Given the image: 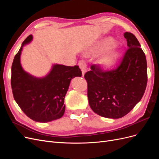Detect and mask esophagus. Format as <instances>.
I'll use <instances>...</instances> for the list:
<instances>
[{"label":"esophagus","mask_w":159,"mask_h":159,"mask_svg":"<svg viewBox=\"0 0 159 159\" xmlns=\"http://www.w3.org/2000/svg\"><path fill=\"white\" fill-rule=\"evenodd\" d=\"M79 66H80L81 71H82V74L84 75L85 72L86 71V70H87V65H86V63L85 62V61L83 60H80L79 61Z\"/></svg>","instance_id":"esophagus-1"}]
</instances>
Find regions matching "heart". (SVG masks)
<instances>
[{"mask_svg":"<svg viewBox=\"0 0 159 159\" xmlns=\"http://www.w3.org/2000/svg\"><path fill=\"white\" fill-rule=\"evenodd\" d=\"M115 44V41L112 38H107L97 43L90 50L88 54L95 56L101 54L105 50L112 46ZM119 52L115 50H111L105 53L98 60V63L104 68H107L112 66L119 57Z\"/></svg>","mask_w":159,"mask_h":159,"instance_id":"b5f03b06","label":"heart"}]
</instances>
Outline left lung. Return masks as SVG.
Wrapping results in <instances>:
<instances>
[{
    "label": "left lung",
    "instance_id": "1",
    "mask_svg": "<svg viewBox=\"0 0 159 159\" xmlns=\"http://www.w3.org/2000/svg\"><path fill=\"white\" fill-rule=\"evenodd\" d=\"M129 48L116 68L105 71L91 65L85 74L89 106L100 116L119 119L129 113L140 102L147 84L145 53L137 38L125 32Z\"/></svg>",
    "mask_w": 159,
    "mask_h": 159
}]
</instances>
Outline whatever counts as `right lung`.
I'll list each match as a JSON object with an SVG mask.
<instances>
[{"label":"right lung","instance_id":"1","mask_svg":"<svg viewBox=\"0 0 159 159\" xmlns=\"http://www.w3.org/2000/svg\"><path fill=\"white\" fill-rule=\"evenodd\" d=\"M28 36L14 56L11 68V87L14 100L22 111L33 121L46 123L61 118L65 111L64 98L70 81L81 77L78 66H66L55 64L50 73L38 78L22 68L20 55L23 46L30 43Z\"/></svg>","mask_w":159,"mask_h":159}]
</instances>
